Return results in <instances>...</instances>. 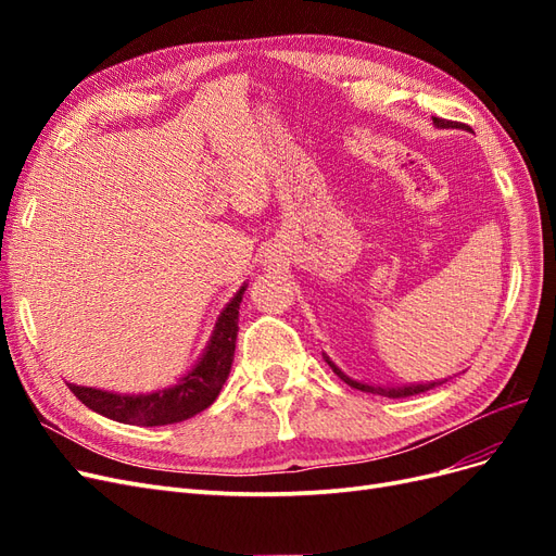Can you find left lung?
<instances>
[{
  "mask_svg": "<svg viewBox=\"0 0 556 556\" xmlns=\"http://www.w3.org/2000/svg\"><path fill=\"white\" fill-rule=\"evenodd\" d=\"M433 125L441 127V129H459L462 125L459 123H450V121H443V117H433ZM325 362L333 368V374L339 376L343 382H348L350 387H355V390H362V392H371V394H380V396H390V399H403V396H415V394H422L427 390H433L435 384H443L445 380H431V382H408V384H396V387H382V384H368V382H362V380H355L350 378L348 374H343L339 366H336L329 355H325L323 352Z\"/></svg>",
  "mask_w": 556,
  "mask_h": 556,
  "instance_id": "8db88e82",
  "label": "left lung"
}]
</instances>
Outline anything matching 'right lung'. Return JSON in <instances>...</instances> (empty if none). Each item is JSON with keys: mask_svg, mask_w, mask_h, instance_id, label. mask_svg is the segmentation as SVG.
Listing matches in <instances>:
<instances>
[{"mask_svg": "<svg viewBox=\"0 0 556 556\" xmlns=\"http://www.w3.org/2000/svg\"><path fill=\"white\" fill-rule=\"evenodd\" d=\"M245 288L248 285L243 282L241 290L229 299V304L223 308L220 317H217L204 352H201L190 371L180 376L174 384L146 394H121L109 390H94V387H83L74 382L66 384H70V390L86 403L90 410L115 419V422L162 427L194 417L197 413L211 406L217 394H220L225 380L229 378L233 350H237L239 306L243 301Z\"/></svg>", "mask_w": 556, "mask_h": 556, "instance_id": "right-lung-1", "label": "right lung"}]
</instances>
